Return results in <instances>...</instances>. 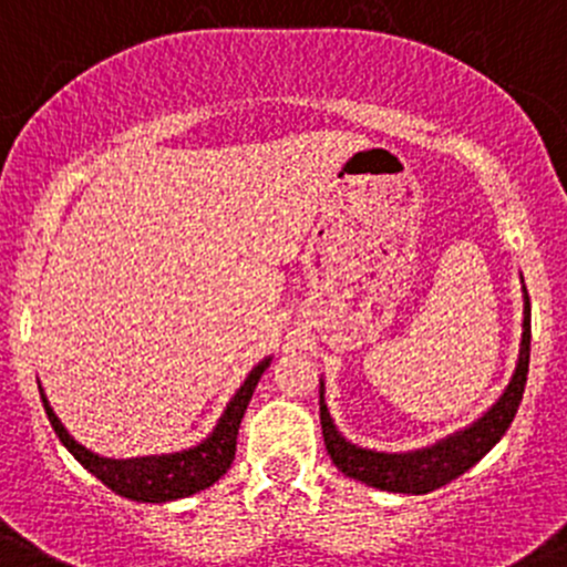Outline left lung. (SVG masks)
Returning <instances> with one entry per match:
<instances>
[{
	"instance_id": "8db88e82",
	"label": "left lung",
	"mask_w": 567,
	"mask_h": 567,
	"mask_svg": "<svg viewBox=\"0 0 567 567\" xmlns=\"http://www.w3.org/2000/svg\"><path fill=\"white\" fill-rule=\"evenodd\" d=\"M524 282V279H522ZM532 312H529V293L524 288V323H522V348H518V362L511 375V384L499 394L494 405L485 411L480 420L450 436L439 439L436 444L411 453H379V450L359 447L348 442L337 431L329 409L323 400V381H320V427H323L326 453L331 455V463L340 468L346 477L359 480L373 488L392 491V494H427L450 480L461 477L463 472L474 466L511 427L516 416L518 403H522L524 386H527L529 373V340H532Z\"/></svg>"
}]
</instances>
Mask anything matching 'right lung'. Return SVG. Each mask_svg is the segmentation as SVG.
I'll use <instances>...</instances> for the list:
<instances>
[{
    "label": "right lung",
    "instance_id": "right-lung-1",
    "mask_svg": "<svg viewBox=\"0 0 567 567\" xmlns=\"http://www.w3.org/2000/svg\"><path fill=\"white\" fill-rule=\"evenodd\" d=\"M268 364H271V357H266L262 362H257L255 368H251L247 381L241 384V390L233 394L225 414L219 416L214 431H210L197 447H188L169 455L104 458V455L82 447V444L65 431L60 416L54 414V409H51L49 400H45L43 390H40V400H43V409L45 414H49L51 427H54V433L60 436V442L65 444L68 453L82 463L90 474H95L106 488H112L114 494L134 502H173L183 499V496L197 494V491L210 488V485L230 468L233 458H236V439L244 420V411H247L251 392H255L257 381L266 373Z\"/></svg>",
    "mask_w": 567,
    "mask_h": 567
}]
</instances>
